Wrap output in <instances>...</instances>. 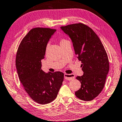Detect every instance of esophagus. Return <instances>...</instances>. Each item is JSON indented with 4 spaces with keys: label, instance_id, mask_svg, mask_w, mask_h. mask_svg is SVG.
<instances>
[{
    "label": "esophagus",
    "instance_id": "34e87169",
    "mask_svg": "<svg viewBox=\"0 0 122 122\" xmlns=\"http://www.w3.org/2000/svg\"><path fill=\"white\" fill-rule=\"evenodd\" d=\"M64 76H65V78L66 79V80H68V81H71L75 78V76L74 74H65Z\"/></svg>",
    "mask_w": 122,
    "mask_h": 122
}]
</instances>
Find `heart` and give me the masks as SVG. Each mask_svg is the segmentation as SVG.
<instances>
[{"mask_svg":"<svg viewBox=\"0 0 122 122\" xmlns=\"http://www.w3.org/2000/svg\"><path fill=\"white\" fill-rule=\"evenodd\" d=\"M67 41H67V40H66V39H62L61 40V41H60V44H62V43H65V42ZM46 49H47V48H46Z\"/></svg>","mask_w":122,"mask_h":122,"instance_id":"heart-1","label":"heart"}]
</instances>
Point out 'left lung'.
<instances>
[{
	"instance_id": "obj_1",
	"label": "left lung",
	"mask_w": 122,
	"mask_h": 122,
	"mask_svg": "<svg viewBox=\"0 0 122 122\" xmlns=\"http://www.w3.org/2000/svg\"><path fill=\"white\" fill-rule=\"evenodd\" d=\"M61 29L71 39L75 54L82 63L84 74L76 77L81 86L75 95L81 100L91 101L105 86L109 70L107 53L97 35L85 24H72Z\"/></svg>"
}]
</instances>
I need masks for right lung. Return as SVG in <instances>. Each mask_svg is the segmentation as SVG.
Returning a JSON list of instances; mask_svg holds the SVG:
<instances>
[{
  "mask_svg": "<svg viewBox=\"0 0 122 122\" xmlns=\"http://www.w3.org/2000/svg\"><path fill=\"white\" fill-rule=\"evenodd\" d=\"M55 31L50 28L32 29L22 40L15 60L24 90L33 100L41 105L51 102L56 98L63 81V72L46 73L41 69L48 41Z\"/></svg>",
  "mask_w": 122,
  "mask_h": 122,
  "instance_id": "add662e5",
  "label": "right lung"
}]
</instances>
